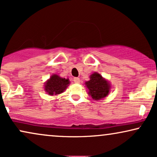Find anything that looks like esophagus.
I'll return each mask as SVG.
<instances>
[{"label":"esophagus","instance_id":"34e87169","mask_svg":"<svg viewBox=\"0 0 157 157\" xmlns=\"http://www.w3.org/2000/svg\"><path fill=\"white\" fill-rule=\"evenodd\" d=\"M73 82L75 83H77V84H78V83H80V79H79V78L75 77V78H73Z\"/></svg>","mask_w":157,"mask_h":157}]
</instances>
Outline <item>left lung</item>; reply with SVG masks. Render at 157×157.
Returning <instances> with one entry per match:
<instances>
[{"label": "left lung", "instance_id": "obj_1", "mask_svg": "<svg viewBox=\"0 0 157 157\" xmlns=\"http://www.w3.org/2000/svg\"><path fill=\"white\" fill-rule=\"evenodd\" d=\"M90 80L85 82L88 89V94L94 100H100L105 98L111 90V84L100 73L94 72L90 75Z\"/></svg>", "mask_w": 157, "mask_h": 157}]
</instances>
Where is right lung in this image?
<instances>
[{"mask_svg": "<svg viewBox=\"0 0 157 157\" xmlns=\"http://www.w3.org/2000/svg\"><path fill=\"white\" fill-rule=\"evenodd\" d=\"M69 84L68 78H61L57 74H52L44 84V90L50 96L57 95L63 93Z\"/></svg>", "mask_w": 157, "mask_h": 157, "instance_id": "add662e5", "label": "right lung"}]
</instances>
